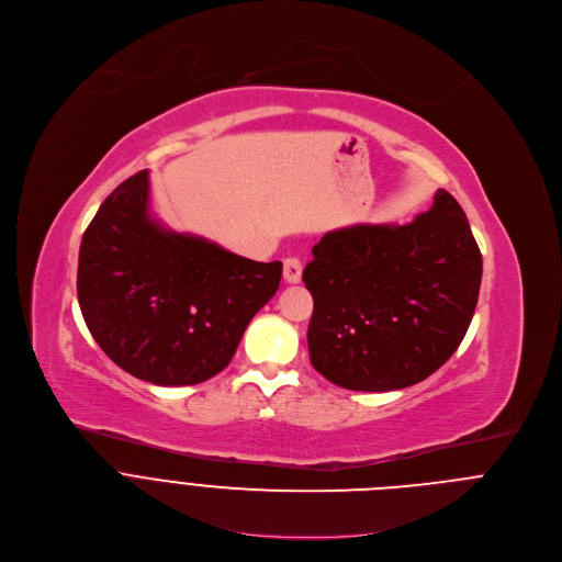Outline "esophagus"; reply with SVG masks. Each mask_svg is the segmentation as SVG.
Instances as JSON below:
<instances>
[{
  "label": "esophagus",
  "instance_id": "esophagus-1",
  "mask_svg": "<svg viewBox=\"0 0 562 562\" xmlns=\"http://www.w3.org/2000/svg\"><path fill=\"white\" fill-rule=\"evenodd\" d=\"M284 280L291 284H297L302 280V262L300 258H286L284 260Z\"/></svg>",
  "mask_w": 562,
  "mask_h": 562
}]
</instances>
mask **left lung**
<instances>
[{
	"mask_svg": "<svg viewBox=\"0 0 562 562\" xmlns=\"http://www.w3.org/2000/svg\"><path fill=\"white\" fill-rule=\"evenodd\" d=\"M302 280L313 295V368L346 390L392 392L431 376L462 344L482 251L462 205L440 188L407 225L324 234Z\"/></svg>",
	"mask_w": 562,
	"mask_h": 562,
	"instance_id": "1",
	"label": "left lung"
}]
</instances>
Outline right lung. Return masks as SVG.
<instances>
[{"label":"right lung","mask_w":562,"mask_h":562,"mask_svg":"<svg viewBox=\"0 0 562 562\" xmlns=\"http://www.w3.org/2000/svg\"><path fill=\"white\" fill-rule=\"evenodd\" d=\"M148 170L120 183L82 234L78 304L102 352L153 385H196L232 361L276 295L282 262H256L161 227Z\"/></svg>","instance_id":"obj_1"}]
</instances>
